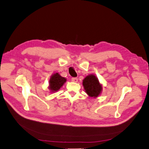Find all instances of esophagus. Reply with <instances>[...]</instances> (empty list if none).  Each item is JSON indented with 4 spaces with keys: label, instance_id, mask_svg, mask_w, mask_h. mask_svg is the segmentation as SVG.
<instances>
[{
    "label": "esophagus",
    "instance_id": "34e87169",
    "mask_svg": "<svg viewBox=\"0 0 149 149\" xmlns=\"http://www.w3.org/2000/svg\"><path fill=\"white\" fill-rule=\"evenodd\" d=\"M72 81L74 82H77L78 79L77 77H72Z\"/></svg>",
    "mask_w": 149,
    "mask_h": 149
}]
</instances>
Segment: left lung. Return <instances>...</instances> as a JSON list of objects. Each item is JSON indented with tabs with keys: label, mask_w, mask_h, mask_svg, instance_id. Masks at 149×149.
<instances>
[{
	"label": "left lung",
	"mask_w": 149,
	"mask_h": 149,
	"mask_svg": "<svg viewBox=\"0 0 149 149\" xmlns=\"http://www.w3.org/2000/svg\"><path fill=\"white\" fill-rule=\"evenodd\" d=\"M82 84L86 93L90 97H96L101 93L102 86L99 82L98 79L94 75L91 74L87 75L83 80Z\"/></svg>",
	"instance_id": "1"
}]
</instances>
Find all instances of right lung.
<instances>
[{"label": "right lung", "instance_id": "right-lung-1", "mask_svg": "<svg viewBox=\"0 0 149 149\" xmlns=\"http://www.w3.org/2000/svg\"><path fill=\"white\" fill-rule=\"evenodd\" d=\"M66 81V79L60 76L58 73L53 74L49 81V89L51 92H56Z\"/></svg>", "mask_w": 149, "mask_h": 149}]
</instances>
